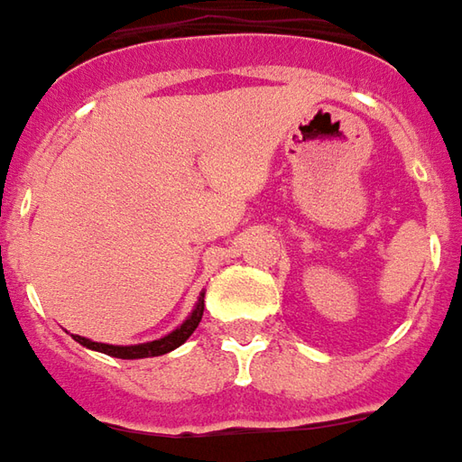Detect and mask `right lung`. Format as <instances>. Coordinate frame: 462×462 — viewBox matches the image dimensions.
I'll list each match as a JSON object with an SVG mask.
<instances>
[{
    "mask_svg": "<svg viewBox=\"0 0 462 462\" xmlns=\"http://www.w3.org/2000/svg\"><path fill=\"white\" fill-rule=\"evenodd\" d=\"M202 313H205V293H199V300L191 310V316L187 321L181 323L179 328H174L171 334H166L164 338H156V341H146V344H134V346H113V344H98V341H90L86 337H75L78 344H83L88 349L103 351L108 356H116V359H146V356H162V354H169L177 346H181L187 338L194 334V328L202 321Z\"/></svg>",
    "mask_w": 462,
    "mask_h": 462,
    "instance_id": "add662e5",
    "label": "right lung"
}]
</instances>
